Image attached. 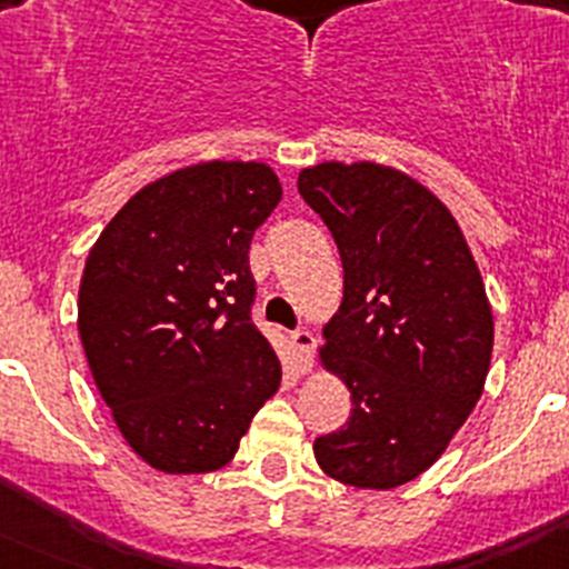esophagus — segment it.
Masks as SVG:
<instances>
[{
    "instance_id": "34e87169",
    "label": "esophagus",
    "mask_w": 569,
    "mask_h": 569,
    "mask_svg": "<svg viewBox=\"0 0 569 569\" xmlns=\"http://www.w3.org/2000/svg\"><path fill=\"white\" fill-rule=\"evenodd\" d=\"M290 341H293V350H296V359H299V365L308 370L310 361H313L316 336L310 333V330H293V333H290Z\"/></svg>"
}]
</instances>
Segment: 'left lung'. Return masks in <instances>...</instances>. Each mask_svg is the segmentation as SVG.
I'll return each mask as SVG.
<instances>
[{
	"mask_svg": "<svg viewBox=\"0 0 569 569\" xmlns=\"http://www.w3.org/2000/svg\"><path fill=\"white\" fill-rule=\"evenodd\" d=\"M299 193L341 256L321 359L353 399L345 427L316 439V461L390 490L433 465L479 401L492 353L481 273L453 213L399 170L325 162L301 170Z\"/></svg>",
	"mask_w": 569,
	"mask_h": 569,
	"instance_id": "left-lung-1",
	"label": "left lung"
}]
</instances>
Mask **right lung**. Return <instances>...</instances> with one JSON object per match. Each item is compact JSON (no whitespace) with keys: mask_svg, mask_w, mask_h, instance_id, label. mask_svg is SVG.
<instances>
[{"mask_svg":"<svg viewBox=\"0 0 569 569\" xmlns=\"http://www.w3.org/2000/svg\"><path fill=\"white\" fill-rule=\"evenodd\" d=\"M279 202L268 164H193L139 190L84 261L79 339L90 373L156 470L228 465L279 387V359L253 325L248 256Z\"/></svg>","mask_w":569,"mask_h":569,"instance_id":"1","label":"right lung"}]
</instances>
